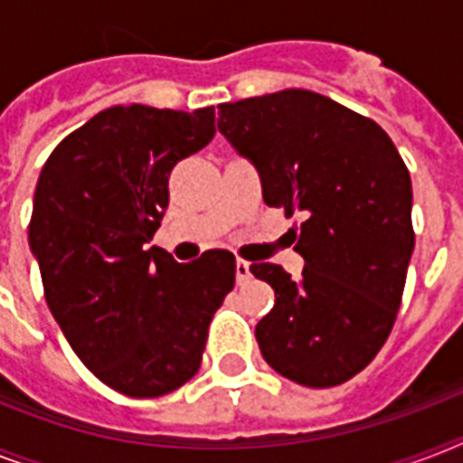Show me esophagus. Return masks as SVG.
I'll list each match as a JSON object with an SVG mask.
<instances>
[{
    "label": "esophagus",
    "mask_w": 463,
    "mask_h": 463,
    "mask_svg": "<svg viewBox=\"0 0 463 463\" xmlns=\"http://www.w3.org/2000/svg\"><path fill=\"white\" fill-rule=\"evenodd\" d=\"M250 279H252V274H250V264L242 260H238V264H235V281H238V286H245V283H250Z\"/></svg>",
    "instance_id": "1"
}]
</instances>
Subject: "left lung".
<instances>
[{
	"instance_id": "obj_1",
	"label": "left lung",
	"mask_w": 463,
	"mask_h": 463,
	"mask_svg": "<svg viewBox=\"0 0 463 463\" xmlns=\"http://www.w3.org/2000/svg\"><path fill=\"white\" fill-rule=\"evenodd\" d=\"M218 132L260 170L267 206L303 216L298 281L279 264L250 267L276 293L254 329L261 355L305 387L344 384L402 305L416 245L409 167L377 122L303 89L218 105Z\"/></svg>"
}]
</instances>
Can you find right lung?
Listing matches in <instances>:
<instances>
[{"instance_id":"right-lung-1","label":"right lung","mask_w":463,"mask_h":463,"mask_svg":"<svg viewBox=\"0 0 463 463\" xmlns=\"http://www.w3.org/2000/svg\"><path fill=\"white\" fill-rule=\"evenodd\" d=\"M213 108L115 105L54 148L33 196L28 245L47 307L81 363L119 394L154 399L202 365L235 257L177 264L144 250L167 209V177L216 134Z\"/></svg>"}]
</instances>
